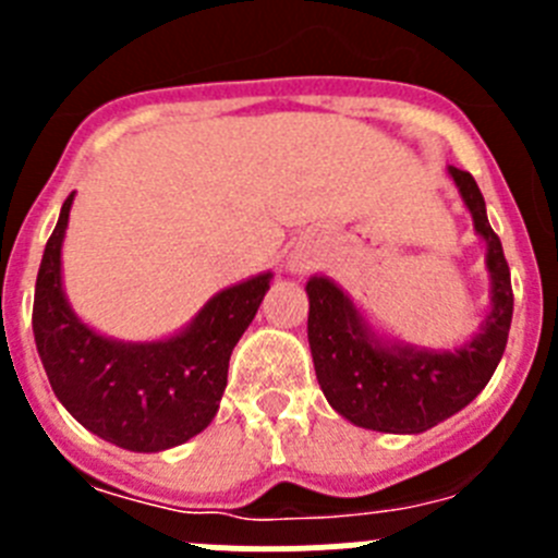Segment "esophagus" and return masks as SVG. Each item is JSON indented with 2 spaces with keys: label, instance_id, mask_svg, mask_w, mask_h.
<instances>
[{
  "label": "esophagus",
  "instance_id": "esophagus-1",
  "mask_svg": "<svg viewBox=\"0 0 558 558\" xmlns=\"http://www.w3.org/2000/svg\"><path fill=\"white\" fill-rule=\"evenodd\" d=\"M304 265L302 263H290V270H302Z\"/></svg>",
  "mask_w": 558,
  "mask_h": 558
}]
</instances>
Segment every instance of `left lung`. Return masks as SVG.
I'll use <instances>...</instances> for the list:
<instances>
[{
  "mask_svg": "<svg viewBox=\"0 0 558 558\" xmlns=\"http://www.w3.org/2000/svg\"><path fill=\"white\" fill-rule=\"evenodd\" d=\"M475 234L486 243L489 307L481 327L458 347L427 349L386 338L368 324L347 290L329 276L307 279V340L315 377L329 405L352 425L416 436L466 408L495 374L514 313L509 263L486 218V201L470 172L447 167Z\"/></svg>",
  "mask_w": 558,
  "mask_h": 558,
  "instance_id": "8db88e82",
  "label": "left lung"
}]
</instances>
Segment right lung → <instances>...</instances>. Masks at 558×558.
<instances>
[{"label":"right lung","instance_id":"add662e5","mask_svg":"<svg viewBox=\"0 0 558 558\" xmlns=\"http://www.w3.org/2000/svg\"><path fill=\"white\" fill-rule=\"evenodd\" d=\"M75 192L47 240L33 302V335L49 386L102 441L131 452L179 447L209 427L226 391L229 357L263 304L274 274L215 293L198 315L159 340H120L88 327L63 290L61 248Z\"/></svg>","mask_w":558,"mask_h":558}]
</instances>
